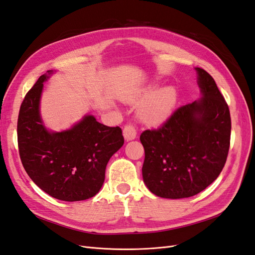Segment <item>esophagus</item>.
<instances>
[{"mask_svg": "<svg viewBox=\"0 0 255 255\" xmlns=\"http://www.w3.org/2000/svg\"><path fill=\"white\" fill-rule=\"evenodd\" d=\"M136 135H137V130L133 123H128V125L125 126V128H123V136H125L127 140L135 139Z\"/></svg>", "mask_w": 255, "mask_h": 255, "instance_id": "1", "label": "esophagus"}]
</instances>
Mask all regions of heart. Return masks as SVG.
I'll use <instances>...</instances> for the list:
<instances>
[{
    "label": "heart",
    "instance_id": "heart-1",
    "mask_svg": "<svg viewBox=\"0 0 255 255\" xmlns=\"http://www.w3.org/2000/svg\"><path fill=\"white\" fill-rule=\"evenodd\" d=\"M143 96L149 97L141 106L144 119L151 123H160L167 120L175 105V91L166 87L153 92V89L149 88L143 92Z\"/></svg>",
    "mask_w": 255,
    "mask_h": 255
}]
</instances>
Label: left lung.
Masks as SVG:
<instances>
[{
	"mask_svg": "<svg viewBox=\"0 0 255 255\" xmlns=\"http://www.w3.org/2000/svg\"><path fill=\"white\" fill-rule=\"evenodd\" d=\"M202 98L179 107L163 126L140 135L143 182L160 198L195 196L217 179L227 161L231 116L214 79L196 68Z\"/></svg>",
	"mask_w": 255,
	"mask_h": 255,
	"instance_id": "obj_1",
	"label": "left lung"
}]
</instances>
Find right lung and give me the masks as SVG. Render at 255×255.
<instances>
[{
  "instance_id": "obj_1",
  "label": "right lung",
  "mask_w": 255,
  "mask_h": 255,
  "mask_svg": "<svg viewBox=\"0 0 255 255\" xmlns=\"http://www.w3.org/2000/svg\"><path fill=\"white\" fill-rule=\"evenodd\" d=\"M48 78L41 75L21 104L17 126L20 158L28 176L48 195L61 201H82L101 189L106 165L125 138L119 127H106L91 115L70 129L48 130L39 114Z\"/></svg>"
}]
</instances>
